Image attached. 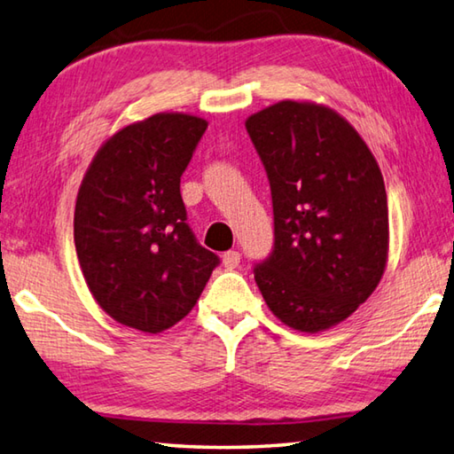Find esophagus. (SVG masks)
<instances>
[{
    "label": "esophagus",
    "mask_w": 454,
    "mask_h": 454,
    "mask_svg": "<svg viewBox=\"0 0 454 454\" xmlns=\"http://www.w3.org/2000/svg\"><path fill=\"white\" fill-rule=\"evenodd\" d=\"M240 258H242L240 252L228 250L222 254V263H224L226 270H234V268H238V263H240Z\"/></svg>",
    "instance_id": "1"
}]
</instances>
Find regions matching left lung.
Segmentation results:
<instances>
[{"label": "left lung", "instance_id": "1", "mask_svg": "<svg viewBox=\"0 0 454 454\" xmlns=\"http://www.w3.org/2000/svg\"><path fill=\"white\" fill-rule=\"evenodd\" d=\"M246 130L266 168L274 248L254 278L268 308L298 332L348 319L379 284L389 252L381 170L364 138L327 106L282 101Z\"/></svg>", "mask_w": 454, "mask_h": 454}]
</instances>
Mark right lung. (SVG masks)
Instances as JSON below:
<instances>
[{"label":"right lung","instance_id":"add662e5","mask_svg":"<svg viewBox=\"0 0 454 454\" xmlns=\"http://www.w3.org/2000/svg\"><path fill=\"white\" fill-rule=\"evenodd\" d=\"M208 122L159 113L113 135L81 183L75 248L90 294L109 316L160 333L200 298L220 258L186 222L180 176Z\"/></svg>","mask_w":454,"mask_h":454}]
</instances>
